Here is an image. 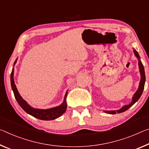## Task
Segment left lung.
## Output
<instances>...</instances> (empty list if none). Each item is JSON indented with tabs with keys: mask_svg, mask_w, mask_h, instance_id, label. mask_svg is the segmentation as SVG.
<instances>
[{
	"mask_svg": "<svg viewBox=\"0 0 149 149\" xmlns=\"http://www.w3.org/2000/svg\"><path fill=\"white\" fill-rule=\"evenodd\" d=\"M133 52L134 54V56H136V58H137L139 60V72H140V74H141V80H140V83H139V88L135 93H134L133 97H132V101L129 103V105L123 106L120 109H118L116 111L115 110L104 111V112H105L106 113H108V114H116V113H121L125 111H127V109H129L132 105H133L134 103L139 100V99L141 97V95H142L143 89H144V87H145V79H146L145 69H144L143 63L140 60V56H139L137 52H136L134 48H133Z\"/></svg>",
	"mask_w": 149,
	"mask_h": 149,
	"instance_id": "8db88e82",
	"label": "left lung"
}]
</instances>
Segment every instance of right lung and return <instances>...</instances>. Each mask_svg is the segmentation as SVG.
I'll return each instance as SVG.
<instances>
[{"mask_svg":"<svg viewBox=\"0 0 149 149\" xmlns=\"http://www.w3.org/2000/svg\"><path fill=\"white\" fill-rule=\"evenodd\" d=\"M16 62H17V59L15 60V63H14V65L16 64ZM10 83L12 89H13V91L14 92V95H15L16 100L17 101L18 104L28 114L32 115V116L36 117L37 119L44 120V121H50V120L56 119L63 115L65 113L66 109H67L66 97H67L68 95V90L65 94L64 99H63V101L62 104L57 106V107L47 109H37L31 107L20 96V93H18L17 88H16L15 81H14V67L13 68V70H12L10 75Z\"/></svg>","mask_w":149,"mask_h":149,"instance_id":"obj_1","label":"right lung"}]
</instances>
